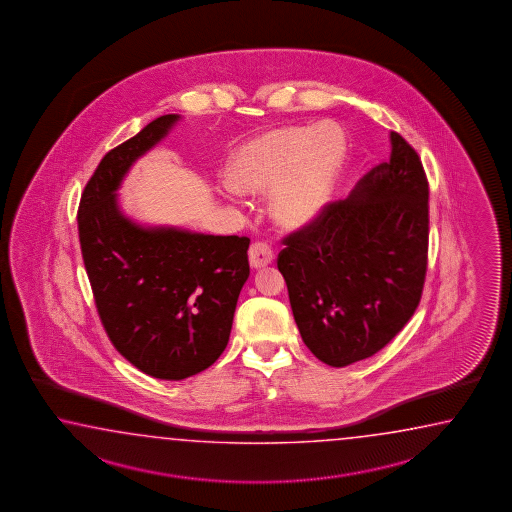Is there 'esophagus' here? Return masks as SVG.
Masks as SVG:
<instances>
[{
    "label": "esophagus",
    "mask_w": 512,
    "mask_h": 512,
    "mask_svg": "<svg viewBox=\"0 0 512 512\" xmlns=\"http://www.w3.org/2000/svg\"><path fill=\"white\" fill-rule=\"evenodd\" d=\"M272 254L271 247L267 243H254L249 249V261H251L252 269H261V267H267L271 265Z\"/></svg>",
    "instance_id": "esophagus-1"
}]
</instances>
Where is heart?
<instances>
[{
    "mask_svg": "<svg viewBox=\"0 0 512 512\" xmlns=\"http://www.w3.org/2000/svg\"><path fill=\"white\" fill-rule=\"evenodd\" d=\"M344 157L346 137L337 126L267 131L230 155L227 192L271 190V218L283 229H305L331 201Z\"/></svg>",
    "mask_w": 512,
    "mask_h": 512,
    "instance_id": "1",
    "label": "heart"
}]
</instances>
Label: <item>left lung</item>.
<instances>
[{"mask_svg": "<svg viewBox=\"0 0 512 512\" xmlns=\"http://www.w3.org/2000/svg\"><path fill=\"white\" fill-rule=\"evenodd\" d=\"M390 142V161L285 238L278 256L302 340L333 368L381 351L423 293L428 181L414 148L395 131Z\"/></svg>", "mask_w": 512, "mask_h": 512, "instance_id": "8db88e82", "label": "left lung"}]
</instances>
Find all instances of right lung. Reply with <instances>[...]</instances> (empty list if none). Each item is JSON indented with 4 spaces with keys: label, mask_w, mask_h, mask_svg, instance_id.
<instances>
[{
    "label": "right lung",
    "mask_w": 512,
    "mask_h": 512,
    "mask_svg": "<svg viewBox=\"0 0 512 512\" xmlns=\"http://www.w3.org/2000/svg\"><path fill=\"white\" fill-rule=\"evenodd\" d=\"M179 120L163 115L106 153L78 208L82 258L109 340L163 381H183L219 359L251 272L249 238L142 225L122 212L124 177Z\"/></svg>",
    "instance_id": "add662e5"
}]
</instances>
